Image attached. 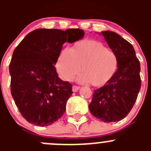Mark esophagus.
Returning a JSON list of instances; mask_svg holds the SVG:
<instances>
[{"mask_svg":"<svg viewBox=\"0 0 151 151\" xmlns=\"http://www.w3.org/2000/svg\"><path fill=\"white\" fill-rule=\"evenodd\" d=\"M80 87L79 86H77V85H74V86L72 87V91L73 92H77V91H78V90L80 89Z\"/></svg>","mask_w":151,"mask_h":151,"instance_id":"34e87169","label":"esophagus"}]
</instances>
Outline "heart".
I'll return each instance as SVG.
<instances>
[{"label": "heart", "instance_id": "obj_1", "mask_svg": "<svg viewBox=\"0 0 151 151\" xmlns=\"http://www.w3.org/2000/svg\"><path fill=\"white\" fill-rule=\"evenodd\" d=\"M118 66L115 52L95 40L80 41L70 50L64 49L56 63V69L63 80L71 81L82 68L83 74L77 77V81L91 83L95 87L108 84L116 74Z\"/></svg>", "mask_w": 151, "mask_h": 151}]
</instances>
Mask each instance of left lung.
Instances as JSON below:
<instances>
[{"instance_id":"1","label":"left lung","mask_w":151,"mask_h":151,"mask_svg":"<svg viewBox=\"0 0 151 151\" xmlns=\"http://www.w3.org/2000/svg\"><path fill=\"white\" fill-rule=\"evenodd\" d=\"M119 60L116 74L108 84L94 90L89 110L105 123L119 121L133 107L141 88L140 63L133 46L115 32L99 33Z\"/></svg>"}]
</instances>
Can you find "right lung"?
Segmentation results:
<instances>
[{
	"instance_id": "1",
	"label": "right lung",
	"mask_w": 151,
	"mask_h": 151,
	"mask_svg": "<svg viewBox=\"0 0 151 151\" xmlns=\"http://www.w3.org/2000/svg\"><path fill=\"white\" fill-rule=\"evenodd\" d=\"M84 35L78 28L36 29L14 50L9 65L11 93L28 122L43 127L63 115L72 86L59 78L54 65L63 44L77 42Z\"/></svg>"
}]
</instances>
